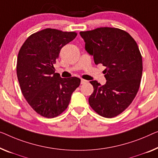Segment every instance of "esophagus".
Returning <instances> with one entry per match:
<instances>
[{"label": "esophagus", "mask_w": 158, "mask_h": 158, "mask_svg": "<svg viewBox=\"0 0 158 158\" xmlns=\"http://www.w3.org/2000/svg\"><path fill=\"white\" fill-rule=\"evenodd\" d=\"M87 82H88L87 80H85V79H81V84H85L87 83Z\"/></svg>", "instance_id": "34e87169"}]
</instances>
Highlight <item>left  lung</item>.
Returning <instances> with one entry per match:
<instances>
[{"mask_svg":"<svg viewBox=\"0 0 158 158\" xmlns=\"http://www.w3.org/2000/svg\"><path fill=\"white\" fill-rule=\"evenodd\" d=\"M80 35L95 64L106 67L104 85L90 81L94 92L89 105L103 117L117 116L130 106L139 89L143 60L138 44L130 34L115 27H98Z\"/></svg>","mask_w":158,"mask_h":158,"instance_id":"left-lung-1","label":"left lung"}]
</instances>
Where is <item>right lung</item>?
Instances as JSON below:
<instances>
[{"label": "right lung", "mask_w": 158, "mask_h": 158, "mask_svg": "<svg viewBox=\"0 0 158 158\" xmlns=\"http://www.w3.org/2000/svg\"><path fill=\"white\" fill-rule=\"evenodd\" d=\"M77 35L75 32L47 28L28 37L20 49L16 71L21 91L32 109L42 116H60L80 85L81 79L76 77L61 78L53 66L61 49Z\"/></svg>", "instance_id": "add662e5"}]
</instances>
